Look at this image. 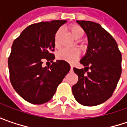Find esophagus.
I'll use <instances>...</instances> for the list:
<instances>
[{"instance_id":"1","label":"esophagus","mask_w":127,"mask_h":127,"mask_svg":"<svg viewBox=\"0 0 127 127\" xmlns=\"http://www.w3.org/2000/svg\"><path fill=\"white\" fill-rule=\"evenodd\" d=\"M73 65H70V71H73Z\"/></svg>"}]
</instances>
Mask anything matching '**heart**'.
Masks as SVG:
<instances>
[{"instance_id":"1","label":"heart","mask_w":127,"mask_h":127,"mask_svg":"<svg viewBox=\"0 0 127 127\" xmlns=\"http://www.w3.org/2000/svg\"><path fill=\"white\" fill-rule=\"evenodd\" d=\"M68 30L70 32L71 35L75 39L81 38L85 34L84 29L80 26L78 25H72L69 26ZM61 33H62L61 30L59 29L54 35V41L56 47L59 45V39L61 35ZM79 55H80V52L76 48H64L57 53V57L58 60H63L69 63H73L79 58Z\"/></svg>"}]
</instances>
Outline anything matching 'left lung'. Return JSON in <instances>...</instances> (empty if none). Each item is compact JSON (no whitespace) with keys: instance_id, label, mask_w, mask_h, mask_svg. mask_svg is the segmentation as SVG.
Listing matches in <instances>:
<instances>
[{"instance_id":"left-lung-1","label":"left lung","mask_w":127,"mask_h":127,"mask_svg":"<svg viewBox=\"0 0 127 127\" xmlns=\"http://www.w3.org/2000/svg\"><path fill=\"white\" fill-rule=\"evenodd\" d=\"M76 22L85 32L88 45L80 61L85 67H73L79 81L73 86L72 92L79 104L96 106L109 99L117 86L121 74V53L114 38L100 24Z\"/></svg>"}]
</instances>
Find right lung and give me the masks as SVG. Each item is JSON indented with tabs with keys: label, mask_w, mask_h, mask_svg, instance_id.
<instances>
[{
	"label": "right lung",
	"mask_w": 127,
	"mask_h": 127,
	"mask_svg": "<svg viewBox=\"0 0 127 127\" xmlns=\"http://www.w3.org/2000/svg\"><path fill=\"white\" fill-rule=\"evenodd\" d=\"M66 22L52 20L32 24L13 42L8 60L10 81L14 90L29 103L42 104L50 101L70 69L65 61L53 62L54 35ZM45 59L52 64L42 67Z\"/></svg>",
	"instance_id": "1"
}]
</instances>
